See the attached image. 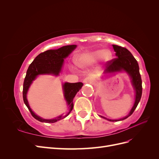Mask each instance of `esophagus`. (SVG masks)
Here are the masks:
<instances>
[{
	"mask_svg": "<svg viewBox=\"0 0 159 159\" xmlns=\"http://www.w3.org/2000/svg\"><path fill=\"white\" fill-rule=\"evenodd\" d=\"M94 82V80L92 78H90V77H87L84 80V84H92Z\"/></svg>",
	"mask_w": 159,
	"mask_h": 159,
	"instance_id": "1",
	"label": "esophagus"
}]
</instances>
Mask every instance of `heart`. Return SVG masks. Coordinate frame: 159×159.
<instances>
[{
	"label": "heart",
	"mask_w": 159,
	"mask_h": 159,
	"mask_svg": "<svg viewBox=\"0 0 159 159\" xmlns=\"http://www.w3.org/2000/svg\"><path fill=\"white\" fill-rule=\"evenodd\" d=\"M111 57V53L109 50H97L85 52L78 56V64L81 68H86L93 66L99 59L107 61Z\"/></svg>",
	"instance_id": "b5f03b06"
}]
</instances>
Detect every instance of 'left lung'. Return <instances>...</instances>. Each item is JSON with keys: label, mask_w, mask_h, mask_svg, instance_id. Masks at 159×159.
I'll use <instances>...</instances> for the list:
<instances>
[{"label": "left lung", "mask_w": 159, "mask_h": 159, "mask_svg": "<svg viewBox=\"0 0 159 159\" xmlns=\"http://www.w3.org/2000/svg\"><path fill=\"white\" fill-rule=\"evenodd\" d=\"M112 46L114 51L115 52V55H116L117 57L107 62L105 73L119 71L121 70L125 71L131 76L133 85L136 91L135 102H134L133 107L127 116L119 120L108 119L104 117L101 116L105 119L109 120L110 121H118L129 117L130 115L133 114L134 111L137 108L142 95V80L140 73H139V67L138 62L133 57L131 53L124 47L117 45Z\"/></svg>", "instance_id": "left-lung-1"}]
</instances>
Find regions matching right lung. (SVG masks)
Returning a JSON list of instances; mask_svg holds the SVG:
<instances>
[{
	"mask_svg": "<svg viewBox=\"0 0 159 159\" xmlns=\"http://www.w3.org/2000/svg\"><path fill=\"white\" fill-rule=\"evenodd\" d=\"M76 48V45H69L61 47L57 50H50L41 53L30 64L26 71L23 84V100L34 118L44 123H55L62 119L61 115L53 119H44L38 117L30 109L26 99V93L32 81L40 74H54L57 75L61 71L64 63V58L68 56ZM81 82L65 83L63 85L64 97L68 103L70 110L65 117L68 116L74 107L73 99L83 86Z\"/></svg>",
	"mask_w": 159,
	"mask_h": 159,
	"instance_id": "1",
	"label": "right lung"
}]
</instances>
